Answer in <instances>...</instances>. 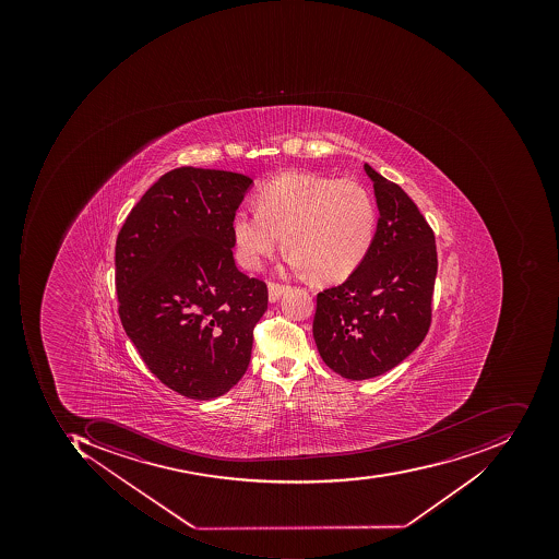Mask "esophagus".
<instances>
[{"label":"esophagus","mask_w":559,"mask_h":559,"mask_svg":"<svg viewBox=\"0 0 559 559\" xmlns=\"http://www.w3.org/2000/svg\"><path fill=\"white\" fill-rule=\"evenodd\" d=\"M288 285L277 284V282H269V300L277 302L282 294L287 293Z\"/></svg>","instance_id":"1"}]
</instances>
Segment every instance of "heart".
I'll return each mask as SVG.
<instances>
[{"label": "heart", "mask_w": 559, "mask_h": 559, "mask_svg": "<svg viewBox=\"0 0 559 559\" xmlns=\"http://www.w3.org/2000/svg\"><path fill=\"white\" fill-rule=\"evenodd\" d=\"M259 206L238 210L231 223L238 260L249 271L284 238L296 271L344 281L365 262L377 235V201L353 179L287 173L260 190Z\"/></svg>", "instance_id": "b5f03b06"}]
</instances>
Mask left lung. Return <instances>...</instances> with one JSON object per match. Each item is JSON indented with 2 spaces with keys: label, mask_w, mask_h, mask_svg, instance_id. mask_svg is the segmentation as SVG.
I'll return each mask as SVG.
<instances>
[{
  "label": "left lung",
  "mask_w": 559,
  "mask_h": 559,
  "mask_svg": "<svg viewBox=\"0 0 559 559\" xmlns=\"http://www.w3.org/2000/svg\"><path fill=\"white\" fill-rule=\"evenodd\" d=\"M377 194V235L358 271L318 294L314 332L322 361L347 380H369L399 366L431 324L438 260L435 234L412 198L369 165Z\"/></svg>",
  "instance_id": "obj_1"
}]
</instances>
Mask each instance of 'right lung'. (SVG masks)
<instances>
[{"mask_svg": "<svg viewBox=\"0 0 559 559\" xmlns=\"http://www.w3.org/2000/svg\"><path fill=\"white\" fill-rule=\"evenodd\" d=\"M252 182L240 173L173 169L117 235L126 334L154 377L187 399H218L241 380L269 304L265 282L238 271L231 250V223Z\"/></svg>", "mask_w": 559, "mask_h": 559, "instance_id": "right-lung-1", "label": "right lung"}]
</instances>
